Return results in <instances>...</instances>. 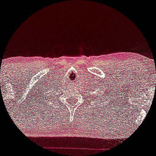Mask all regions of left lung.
I'll return each instance as SVG.
<instances>
[{
  "mask_svg": "<svg viewBox=\"0 0 156 156\" xmlns=\"http://www.w3.org/2000/svg\"><path fill=\"white\" fill-rule=\"evenodd\" d=\"M96 97H97V96H96Z\"/></svg>",
  "mask_w": 156,
  "mask_h": 156,
  "instance_id": "obj_1",
  "label": "left lung"
}]
</instances>
